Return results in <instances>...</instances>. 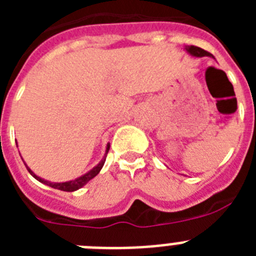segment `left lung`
<instances>
[{
  "label": "left lung",
  "instance_id": "8db88e82",
  "mask_svg": "<svg viewBox=\"0 0 256 256\" xmlns=\"http://www.w3.org/2000/svg\"><path fill=\"white\" fill-rule=\"evenodd\" d=\"M186 50L190 52V54H191V55L198 56V58H202V56H212V54H210V52L205 51V50L200 48V47L188 46Z\"/></svg>",
  "mask_w": 256,
  "mask_h": 256
}]
</instances>
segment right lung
<instances>
[{
	"label": "right lung",
	"instance_id": "1",
	"mask_svg": "<svg viewBox=\"0 0 256 256\" xmlns=\"http://www.w3.org/2000/svg\"><path fill=\"white\" fill-rule=\"evenodd\" d=\"M108 148H110V146H108V144L106 152H108ZM104 164H105V159L101 160L100 164L97 165V166H94V168L92 169V170L88 172L87 174L82 176V177H79V178H76V180H70V182H64V183H51V182H47V180H42V178L37 177V176H36V174L33 173V172H32L29 168H26V169H28L29 173H30L32 176H33V177L36 178V180H40V182H42V183H46L47 186L52 187V188H58V190H60V191L72 192V191H76V190L80 188V187H83L86 184V183L90 182V180H91L92 178L96 177L97 174L100 173L101 169H102Z\"/></svg>",
	"mask_w": 256,
	"mask_h": 256
}]
</instances>
